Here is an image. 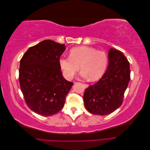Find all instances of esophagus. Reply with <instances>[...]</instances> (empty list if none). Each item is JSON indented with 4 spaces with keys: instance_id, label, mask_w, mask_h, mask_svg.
<instances>
[{
    "instance_id": "34e87169",
    "label": "esophagus",
    "mask_w": 150,
    "mask_h": 150,
    "mask_svg": "<svg viewBox=\"0 0 150 150\" xmlns=\"http://www.w3.org/2000/svg\"><path fill=\"white\" fill-rule=\"evenodd\" d=\"M83 86H84V88H88L89 85L88 84H83Z\"/></svg>"
}]
</instances>
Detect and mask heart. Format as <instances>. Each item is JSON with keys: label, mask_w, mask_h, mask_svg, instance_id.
<instances>
[{"label": "heart", "mask_w": 150, "mask_h": 150, "mask_svg": "<svg viewBox=\"0 0 150 150\" xmlns=\"http://www.w3.org/2000/svg\"><path fill=\"white\" fill-rule=\"evenodd\" d=\"M59 64L62 74L71 80L79 71L83 77H88L90 81L101 78L108 64V56L103 51L89 46H80L72 49L69 57H61Z\"/></svg>", "instance_id": "1"}]
</instances>
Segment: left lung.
Masks as SVG:
<instances>
[{
  "label": "left lung",
  "mask_w": 150,
  "mask_h": 150,
  "mask_svg": "<svg viewBox=\"0 0 150 150\" xmlns=\"http://www.w3.org/2000/svg\"><path fill=\"white\" fill-rule=\"evenodd\" d=\"M108 59L105 73L84 93L85 108L94 115H107L118 108L130 80L129 62L123 53L111 48Z\"/></svg>",
  "instance_id": "left-lung-1"
}]
</instances>
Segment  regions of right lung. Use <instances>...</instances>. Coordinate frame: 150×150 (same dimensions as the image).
<instances>
[{
	"mask_svg": "<svg viewBox=\"0 0 150 150\" xmlns=\"http://www.w3.org/2000/svg\"><path fill=\"white\" fill-rule=\"evenodd\" d=\"M65 44L44 40L27 51L20 61L19 80L27 106L37 114L49 116L64 105L73 83L62 76L59 61Z\"/></svg>",
	"mask_w": 150,
	"mask_h": 150,
	"instance_id": "1",
	"label": "right lung"
}]
</instances>
